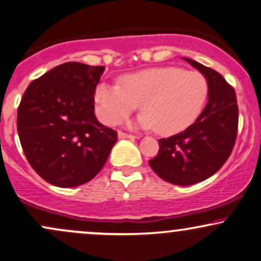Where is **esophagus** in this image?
I'll use <instances>...</instances> for the list:
<instances>
[{"label": "esophagus", "mask_w": 261, "mask_h": 261, "mask_svg": "<svg viewBox=\"0 0 261 261\" xmlns=\"http://www.w3.org/2000/svg\"><path fill=\"white\" fill-rule=\"evenodd\" d=\"M118 137L121 138V139H124V138H127V139H134V138H136V136H133V134L124 133V132H118Z\"/></svg>", "instance_id": "obj_1"}]
</instances>
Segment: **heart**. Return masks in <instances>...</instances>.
<instances>
[{"instance_id":"obj_1","label":"heart","mask_w":261,"mask_h":261,"mask_svg":"<svg viewBox=\"0 0 261 261\" xmlns=\"http://www.w3.org/2000/svg\"><path fill=\"white\" fill-rule=\"evenodd\" d=\"M209 82L201 73L177 67L151 68L124 75L117 84H97L94 93L97 113L113 125L142 103L138 123L162 136L186 130L203 111Z\"/></svg>"}]
</instances>
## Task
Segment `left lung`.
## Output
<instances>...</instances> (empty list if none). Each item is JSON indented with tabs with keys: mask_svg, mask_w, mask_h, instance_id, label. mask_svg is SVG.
Listing matches in <instances>:
<instances>
[{
	"mask_svg": "<svg viewBox=\"0 0 261 261\" xmlns=\"http://www.w3.org/2000/svg\"><path fill=\"white\" fill-rule=\"evenodd\" d=\"M209 82V100L192 125L159 140L158 155L149 161L160 178L176 186H191L209 178L223 166L238 133L234 89L216 70L186 58Z\"/></svg>",
	"mask_w": 261,
	"mask_h": 261,
	"instance_id": "8db88e82",
	"label": "left lung"
}]
</instances>
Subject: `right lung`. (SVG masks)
I'll list each match as a JSON object with an SVG mask.
<instances>
[{
	"mask_svg": "<svg viewBox=\"0 0 261 261\" xmlns=\"http://www.w3.org/2000/svg\"><path fill=\"white\" fill-rule=\"evenodd\" d=\"M103 66L67 62L27 88L17 112L24 154L51 185L70 188L93 179L106 164L117 132L94 115V93Z\"/></svg>",
	"mask_w": 261,
	"mask_h": 261,
	"instance_id": "right-lung-1",
	"label": "right lung"
}]
</instances>
